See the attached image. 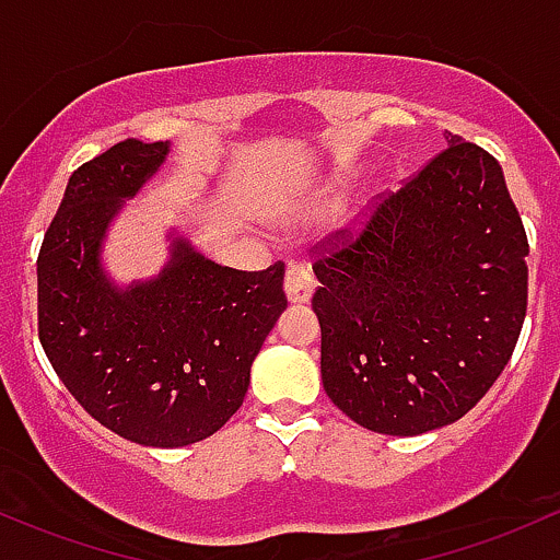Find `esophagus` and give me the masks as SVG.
<instances>
[{
	"instance_id": "1",
	"label": "esophagus",
	"mask_w": 560,
	"mask_h": 560,
	"mask_svg": "<svg viewBox=\"0 0 560 560\" xmlns=\"http://www.w3.org/2000/svg\"><path fill=\"white\" fill-rule=\"evenodd\" d=\"M284 290L290 303H308L313 290H316V279H313L311 268L305 262H292L284 276Z\"/></svg>"
}]
</instances>
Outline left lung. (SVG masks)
<instances>
[{
	"label": "left lung",
	"instance_id": "8db88e82",
	"mask_svg": "<svg viewBox=\"0 0 560 560\" xmlns=\"http://www.w3.org/2000/svg\"><path fill=\"white\" fill-rule=\"evenodd\" d=\"M446 143L359 233L313 247L324 390L374 433L468 415L524 327L529 242L500 162L459 135Z\"/></svg>",
	"mask_w": 560,
	"mask_h": 560
}]
</instances>
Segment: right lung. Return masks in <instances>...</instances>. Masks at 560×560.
I'll return each mask as SVG.
<instances>
[{
    "mask_svg": "<svg viewBox=\"0 0 560 560\" xmlns=\"http://www.w3.org/2000/svg\"><path fill=\"white\" fill-rule=\"evenodd\" d=\"M167 151L130 138L82 164L36 260L39 340L60 383L101 425L162 450L205 441L236 415L287 308L284 262L225 268L186 238L156 279L110 284L97 260L108 223Z\"/></svg>",
    "mask_w": 560,
    "mask_h": 560,
    "instance_id": "1",
    "label": "right lung"
}]
</instances>
